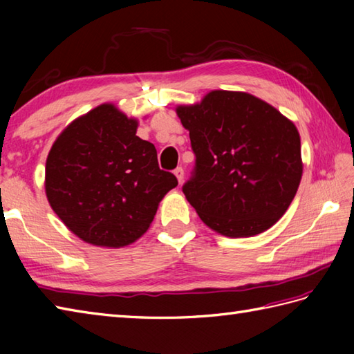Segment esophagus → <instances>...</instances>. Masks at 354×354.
Wrapping results in <instances>:
<instances>
[{
	"instance_id": "34e87169",
	"label": "esophagus",
	"mask_w": 354,
	"mask_h": 354,
	"mask_svg": "<svg viewBox=\"0 0 354 354\" xmlns=\"http://www.w3.org/2000/svg\"><path fill=\"white\" fill-rule=\"evenodd\" d=\"M175 176H176V179H178L179 185H183V183H184V169H183V167H178V169L175 170Z\"/></svg>"
}]
</instances>
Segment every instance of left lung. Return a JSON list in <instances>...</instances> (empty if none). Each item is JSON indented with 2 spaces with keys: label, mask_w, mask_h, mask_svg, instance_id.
<instances>
[{
  "label": "left lung",
  "mask_w": 354,
  "mask_h": 354,
  "mask_svg": "<svg viewBox=\"0 0 354 354\" xmlns=\"http://www.w3.org/2000/svg\"><path fill=\"white\" fill-rule=\"evenodd\" d=\"M176 114L196 155L183 192L201 221L225 237L257 236L280 221L303 176L293 122L259 97L223 89Z\"/></svg>",
  "instance_id": "obj_1"
}]
</instances>
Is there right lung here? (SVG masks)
I'll return each mask as SVG.
<instances>
[{
  "label": "right lung",
  "mask_w": 354,
  "mask_h": 354,
  "mask_svg": "<svg viewBox=\"0 0 354 354\" xmlns=\"http://www.w3.org/2000/svg\"><path fill=\"white\" fill-rule=\"evenodd\" d=\"M138 120L114 103L77 117L59 133L45 162L53 212L84 242L122 248L149 230L178 181L158 167L152 142L137 137Z\"/></svg>",
  "instance_id": "add662e5"
}]
</instances>
